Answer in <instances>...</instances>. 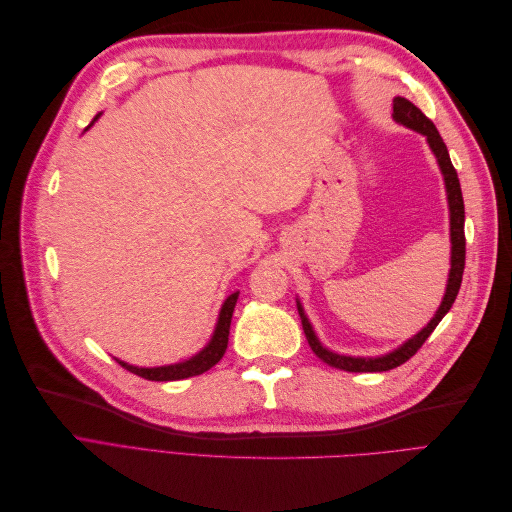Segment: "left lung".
<instances>
[{
    "label": "left lung",
    "mask_w": 512,
    "mask_h": 512,
    "mask_svg": "<svg viewBox=\"0 0 512 512\" xmlns=\"http://www.w3.org/2000/svg\"><path fill=\"white\" fill-rule=\"evenodd\" d=\"M393 117L399 123H404V126L427 136V143H429L431 151L436 153L438 164L442 168L444 183H446V194H448V209H451V243H453L451 275H448L444 301H442L436 316H433V320L427 324V327L418 335H414L410 342H406L399 350H395L391 354L378 356V359H352V356H342V354H335V352H329L327 348H322L320 342H318V337L314 335L312 324H309V320L303 314V307L297 305L309 348L314 350V354L318 356L320 361H324L331 367L344 369V371H389V369L399 367L401 363H406L408 359H412L416 350H421V346L427 342V337L433 333V329H436L440 320L446 316L448 309L453 307L457 294H459V288H461L463 269H466V232H463V222H466V209H463V196H461V185H459L457 170H455L451 158H448V149L442 141V136L436 130V126H433V121L429 117H425L421 108H416L406 98H395L393 100Z\"/></svg>",
    "instance_id": "left-lung-1"
}]
</instances>
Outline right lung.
I'll use <instances>...</instances> for the list:
<instances>
[{
    "instance_id": "right-lung-1",
    "label": "right lung",
    "mask_w": 512,
    "mask_h": 512,
    "mask_svg": "<svg viewBox=\"0 0 512 512\" xmlns=\"http://www.w3.org/2000/svg\"><path fill=\"white\" fill-rule=\"evenodd\" d=\"M237 297L239 292L230 294V297L224 301L222 312H220V320L218 327H215L213 339L209 342V346L198 352L196 356H192L190 361L185 363H177V365H166V367H132L123 361H117L123 369L132 371V374L141 376L145 380H156V382H170V380H183V378H192V376H200L209 371L215 363H220V359L224 356L226 348H228V333H230V320H232V312H235L237 305Z\"/></svg>"
}]
</instances>
